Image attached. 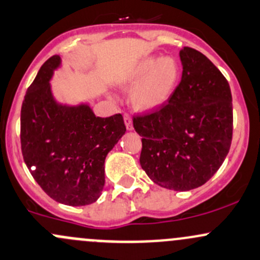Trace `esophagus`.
I'll return each mask as SVG.
<instances>
[{
    "label": "esophagus",
    "mask_w": 260,
    "mask_h": 260,
    "mask_svg": "<svg viewBox=\"0 0 260 260\" xmlns=\"http://www.w3.org/2000/svg\"><path fill=\"white\" fill-rule=\"evenodd\" d=\"M123 118H124V123H125V127H127V129L132 131L133 129V124H132V118H131L129 114L124 113Z\"/></svg>",
    "instance_id": "esophagus-1"
}]
</instances>
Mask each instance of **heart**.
I'll return each mask as SVG.
<instances>
[{
	"instance_id": "b5f03b06",
	"label": "heart",
	"mask_w": 260,
	"mask_h": 260,
	"mask_svg": "<svg viewBox=\"0 0 260 260\" xmlns=\"http://www.w3.org/2000/svg\"><path fill=\"white\" fill-rule=\"evenodd\" d=\"M179 80V67L172 57L147 56L125 75L124 84L134 87L132 103L139 111L162 107L169 100Z\"/></svg>"
}]
</instances>
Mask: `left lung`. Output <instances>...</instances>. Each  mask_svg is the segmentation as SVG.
<instances>
[{"instance_id":"8db88e82","label":"left lung","mask_w":260,"mask_h":260,"mask_svg":"<svg viewBox=\"0 0 260 260\" xmlns=\"http://www.w3.org/2000/svg\"><path fill=\"white\" fill-rule=\"evenodd\" d=\"M182 80L168 103L133 117L142 137L139 162L155 184L190 190L214 176L228 154L233 135V106L228 81L193 48L179 51Z\"/></svg>"}]
</instances>
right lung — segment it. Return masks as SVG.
<instances>
[{"label":"right lung","mask_w":260,"mask_h":260,"mask_svg":"<svg viewBox=\"0 0 260 260\" xmlns=\"http://www.w3.org/2000/svg\"><path fill=\"white\" fill-rule=\"evenodd\" d=\"M61 66V57L52 56L27 89L21 108L22 154L32 177L52 199L87 206L102 193L106 157L125 133V125L119 113L102 118L86 102H58L51 80Z\"/></svg>","instance_id":"obj_1"}]
</instances>
